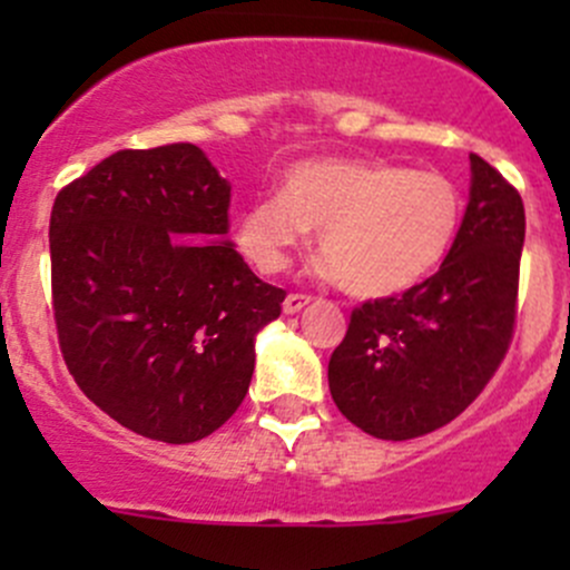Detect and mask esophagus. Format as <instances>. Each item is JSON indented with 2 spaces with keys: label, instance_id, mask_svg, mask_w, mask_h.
<instances>
[{
  "label": "esophagus",
  "instance_id": "esophagus-1",
  "mask_svg": "<svg viewBox=\"0 0 570 570\" xmlns=\"http://www.w3.org/2000/svg\"><path fill=\"white\" fill-rule=\"evenodd\" d=\"M312 303V297L308 295H286L284 297V314H297L303 312V308Z\"/></svg>",
  "mask_w": 570,
  "mask_h": 570
}]
</instances>
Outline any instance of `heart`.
Here are the masks:
<instances>
[{
    "mask_svg": "<svg viewBox=\"0 0 570 570\" xmlns=\"http://www.w3.org/2000/svg\"><path fill=\"white\" fill-rule=\"evenodd\" d=\"M463 198L439 170L377 159H306L286 170L281 195L237 215L239 250L262 273H281L289 253L317 232L322 273L364 301L422 284L455 243Z\"/></svg>",
    "mask_w": 570,
    "mask_h": 570,
    "instance_id": "obj_1",
    "label": "heart"
}]
</instances>
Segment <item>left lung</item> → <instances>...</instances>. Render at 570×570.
<instances>
[{
	"label": "left lung",
	"instance_id": "1",
	"mask_svg": "<svg viewBox=\"0 0 570 570\" xmlns=\"http://www.w3.org/2000/svg\"><path fill=\"white\" fill-rule=\"evenodd\" d=\"M469 204L439 273L364 303L327 364L338 411L364 433L407 441L463 413L508 353L524 248V204L471 154Z\"/></svg>",
	"mask_w": 570,
	"mask_h": 570
}]
</instances>
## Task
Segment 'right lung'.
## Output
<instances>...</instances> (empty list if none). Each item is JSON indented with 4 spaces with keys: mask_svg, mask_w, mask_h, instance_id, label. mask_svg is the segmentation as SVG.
<instances>
[{
    "mask_svg": "<svg viewBox=\"0 0 570 570\" xmlns=\"http://www.w3.org/2000/svg\"><path fill=\"white\" fill-rule=\"evenodd\" d=\"M232 184L193 142L118 151L51 206L62 358L118 424L189 444L248 394L256 336L286 292L228 239Z\"/></svg>",
    "mask_w": 570,
    "mask_h": 570,
    "instance_id": "obj_1",
    "label": "right lung"
}]
</instances>
